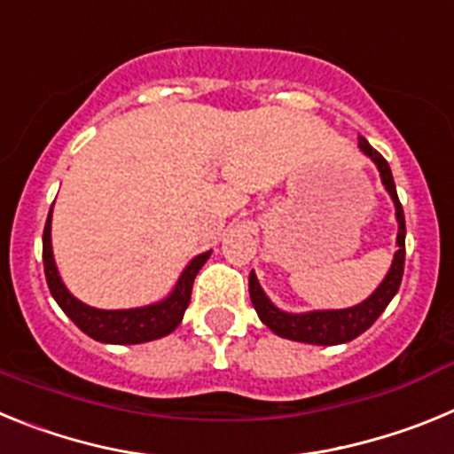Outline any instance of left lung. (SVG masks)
I'll use <instances>...</instances> for the list:
<instances>
[{
  "mask_svg": "<svg viewBox=\"0 0 454 454\" xmlns=\"http://www.w3.org/2000/svg\"><path fill=\"white\" fill-rule=\"evenodd\" d=\"M359 147L364 154H368L375 161L377 170L382 184L387 186L388 195L395 204V218H398V252L393 256L391 270L384 277V282L375 288L371 298L364 300L362 304L350 309H339V311H309V314H286L279 311L270 300L266 298L263 288L256 282V275L250 272V300L254 304L256 314L262 318L263 325H268L277 336L291 340H300V343H314V346H336V343H348V340L356 339L359 334L371 327L393 295L398 293L400 282H403L404 270V214L403 204L395 192V184H393L391 168H388L387 159L377 150H372L371 143L366 138H359Z\"/></svg>",
  "mask_w": 454,
  "mask_h": 454,
  "instance_id": "left-lung-1",
  "label": "left lung"
}]
</instances>
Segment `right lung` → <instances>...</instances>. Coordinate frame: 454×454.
Returning a JSON list of instances; mask_svg holds the SVG:
<instances>
[{
    "instance_id": "obj_1",
    "label": "right lung",
    "mask_w": 454,
    "mask_h": 454,
    "mask_svg": "<svg viewBox=\"0 0 454 454\" xmlns=\"http://www.w3.org/2000/svg\"><path fill=\"white\" fill-rule=\"evenodd\" d=\"M51 208L47 215L45 231H43V263H45V277L47 286H50L51 295L59 302V307L66 311L67 318L77 325L79 330L86 332L90 339L102 340V343H120V346H131V343H145V340L161 339L170 332L177 330V325L182 323L184 311H186L188 302H191V291L195 275L204 262L208 259L211 250L204 254L195 256L186 266V270L179 277L175 291L168 295L163 302L150 304V307L140 309H120V311H104V309H92L88 304L79 302L74 295L66 288L61 282L59 270H56L54 254H51Z\"/></svg>"
}]
</instances>
